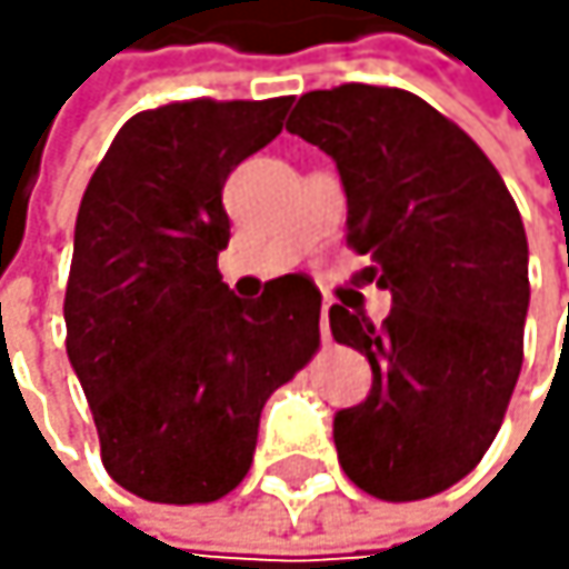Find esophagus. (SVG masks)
<instances>
[{
	"label": "esophagus",
	"mask_w": 569,
	"mask_h": 569,
	"mask_svg": "<svg viewBox=\"0 0 569 569\" xmlns=\"http://www.w3.org/2000/svg\"><path fill=\"white\" fill-rule=\"evenodd\" d=\"M327 310H331V297H323V307H320V338L331 341V323H327Z\"/></svg>",
	"instance_id": "obj_1"
}]
</instances>
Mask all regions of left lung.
<instances>
[{
	"label": "left lung",
	"instance_id": "obj_1",
	"mask_svg": "<svg viewBox=\"0 0 569 569\" xmlns=\"http://www.w3.org/2000/svg\"><path fill=\"white\" fill-rule=\"evenodd\" d=\"M287 129L338 163L361 279L392 293L382 323L331 307L335 341L371 365L368 399L335 417L338 461L382 501L440 495L478 468L519 382V208L481 146L412 91H310Z\"/></svg>",
	"mask_w": 569,
	"mask_h": 569
}]
</instances>
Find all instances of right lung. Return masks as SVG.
<instances>
[{"instance_id":"right-lung-1","label":"right lung","mask_w":569,"mask_h":569,"mask_svg":"<svg viewBox=\"0 0 569 569\" xmlns=\"http://www.w3.org/2000/svg\"><path fill=\"white\" fill-rule=\"evenodd\" d=\"M293 98L170 101L132 116L88 180L63 297L101 465L126 491L204 506L252 468L266 399L320 348L303 272L238 300L218 272L228 173Z\"/></svg>"}]
</instances>
